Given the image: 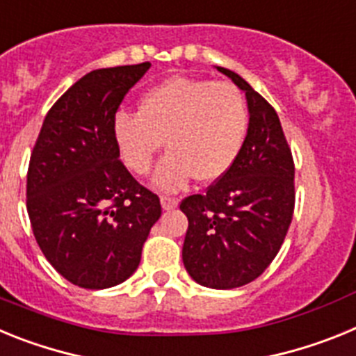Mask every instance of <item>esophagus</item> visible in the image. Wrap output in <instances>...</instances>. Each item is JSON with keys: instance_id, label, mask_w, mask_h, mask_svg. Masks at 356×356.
I'll use <instances>...</instances> for the list:
<instances>
[{"instance_id": "34e87169", "label": "esophagus", "mask_w": 356, "mask_h": 356, "mask_svg": "<svg viewBox=\"0 0 356 356\" xmlns=\"http://www.w3.org/2000/svg\"><path fill=\"white\" fill-rule=\"evenodd\" d=\"M160 203H162V209L163 210H172L178 207V200L171 196H162L160 197Z\"/></svg>"}]
</instances>
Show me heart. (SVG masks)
Instances as JSON below:
<instances>
[{
    "label": "heart",
    "mask_w": 356,
    "mask_h": 356,
    "mask_svg": "<svg viewBox=\"0 0 356 356\" xmlns=\"http://www.w3.org/2000/svg\"><path fill=\"white\" fill-rule=\"evenodd\" d=\"M250 108L237 85L171 76L140 96L139 112L114 121L119 155L131 172L146 176L165 143L155 184L178 191L191 178L212 184L232 169L246 139Z\"/></svg>",
    "instance_id": "heart-1"
}]
</instances>
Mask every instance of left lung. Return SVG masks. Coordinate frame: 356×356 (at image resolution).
<instances>
[{
	"label": "left lung",
	"instance_id": "8db88e82",
	"mask_svg": "<svg viewBox=\"0 0 356 356\" xmlns=\"http://www.w3.org/2000/svg\"><path fill=\"white\" fill-rule=\"evenodd\" d=\"M246 92L250 127L237 160L205 194L180 203L187 216L181 259L203 287L235 289L266 271L294 213V160L278 114L237 72L217 67Z\"/></svg>",
	"mask_w": 356,
	"mask_h": 356
}]
</instances>
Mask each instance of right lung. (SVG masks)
<instances>
[{
	"instance_id": "right-lung-1",
	"label": "right lung",
	"mask_w": 356,
	"mask_h": 356,
	"mask_svg": "<svg viewBox=\"0 0 356 356\" xmlns=\"http://www.w3.org/2000/svg\"><path fill=\"white\" fill-rule=\"evenodd\" d=\"M151 67L96 69L49 108L30 156L26 209L48 262L67 282L108 289L130 278L162 207L119 160L115 112Z\"/></svg>"
}]
</instances>
